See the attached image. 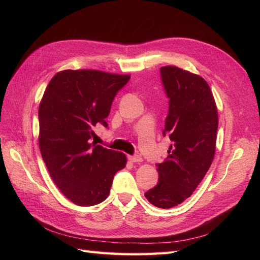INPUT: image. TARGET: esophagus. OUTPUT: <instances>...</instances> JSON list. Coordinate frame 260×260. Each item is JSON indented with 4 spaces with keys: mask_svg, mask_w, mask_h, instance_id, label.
<instances>
[{
    "mask_svg": "<svg viewBox=\"0 0 260 260\" xmlns=\"http://www.w3.org/2000/svg\"><path fill=\"white\" fill-rule=\"evenodd\" d=\"M128 158H129V160L132 161V162H141V161L143 160L142 157H141L140 155H132V156H129Z\"/></svg>",
    "mask_w": 260,
    "mask_h": 260,
    "instance_id": "esophagus-1",
    "label": "esophagus"
}]
</instances>
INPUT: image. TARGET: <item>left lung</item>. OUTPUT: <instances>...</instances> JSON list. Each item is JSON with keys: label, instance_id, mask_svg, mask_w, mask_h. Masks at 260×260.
<instances>
[{"label": "left lung", "instance_id": "1", "mask_svg": "<svg viewBox=\"0 0 260 260\" xmlns=\"http://www.w3.org/2000/svg\"><path fill=\"white\" fill-rule=\"evenodd\" d=\"M169 100L162 130L169 137L166 160L156 164L158 182L144 193L159 208H171L190 198L205 177L216 151L218 114L208 83L202 77L175 66L160 68Z\"/></svg>", "mask_w": 260, "mask_h": 260}]
</instances>
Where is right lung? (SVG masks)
I'll list each match as a JSON object with an SVG mask.
<instances>
[{
    "label": "right lung",
    "mask_w": 260,
    "mask_h": 260,
    "mask_svg": "<svg viewBox=\"0 0 260 260\" xmlns=\"http://www.w3.org/2000/svg\"><path fill=\"white\" fill-rule=\"evenodd\" d=\"M130 76L99 70H64L48 84L39 106V146L54 183L78 206L106 200L125 155L92 142L105 128L113 101Z\"/></svg>",
    "instance_id": "add662e5"
}]
</instances>
